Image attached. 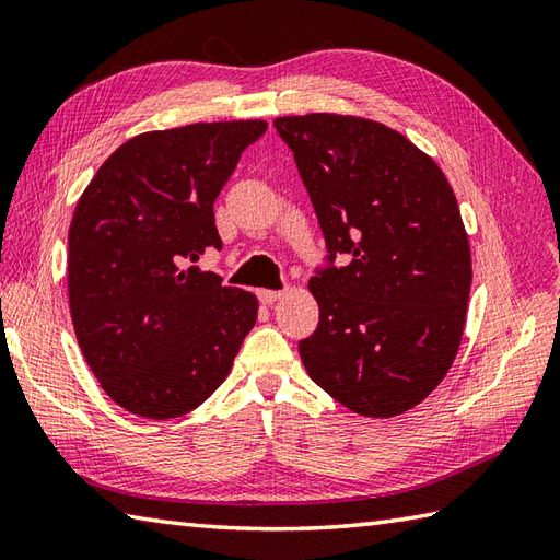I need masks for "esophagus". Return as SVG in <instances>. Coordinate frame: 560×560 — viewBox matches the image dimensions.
<instances>
[{"label":"esophagus","mask_w":560,"mask_h":560,"mask_svg":"<svg viewBox=\"0 0 560 560\" xmlns=\"http://www.w3.org/2000/svg\"><path fill=\"white\" fill-rule=\"evenodd\" d=\"M283 293H287V291H269V289H261L257 295H259V301H261V303H265V305H271L273 301H279Z\"/></svg>","instance_id":"34e87169"}]
</instances>
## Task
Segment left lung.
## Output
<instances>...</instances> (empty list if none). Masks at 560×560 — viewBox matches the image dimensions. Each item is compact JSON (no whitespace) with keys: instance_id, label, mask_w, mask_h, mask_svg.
<instances>
[{"instance_id":"obj_1","label":"left lung","mask_w":560,"mask_h":560,"mask_svg":"<svg viewBox=\"0 0 560 560\" xmlns=\"http://www.w3.org/2000/svg\"><path fill=\"white\" fill-rule=\"evenodd\" d=\"M273 127L327 243L307 283L319 323L299 343L305 371L361 416L409 411L450 371L467 319L471 253L455 192L431 156L365 117L311 113Z\"/></svg>"}]
</instances>
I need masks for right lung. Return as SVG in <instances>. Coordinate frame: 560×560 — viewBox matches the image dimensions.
Masks as SVG:
<instances>
[{"label":"right lung","mask_w":560,"mask_h":560,"mask_svg":"<svg viewBox=\"0 0 560 560\" xmlns=\"http://www.w3.org/2000/svg\"><path fill=\"white\" fill-rule=\"evenodd\" d=\"M267 122H197L147 132L110 153L69 225V311L101 387L144 419L207 401L247 331L257 299L189 267L221 249L213 201Z\"/></svg>","instance_id":"obj_1"}]
</instances>
